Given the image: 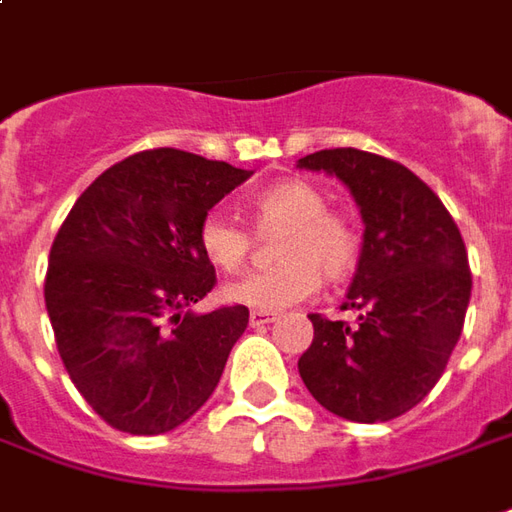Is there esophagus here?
Returning a JSON list of instances; mask_svg holds the SVG:
<instances>
[{"label": "esophagus", "mask_w": 512, "mask_h": 512, "mask_svg": "<svg viewBox=\"0 0 512 512\" xmlns=\"http://www.w3.org/2000/svg\"><path fill=\"white\" fill-rule=\"evenodd\" d=\"M271 321H277V313H266V310H252L249 313V324L252 327H266Z\"/></svg>", "instance_id": "1"}]
</instances>
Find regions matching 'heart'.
Instances as JSON below:
<instances>
[{
	"label": "heart",
	"instance_id": "heart-1",
	"mask_svg": "<svg viewBox=\"0 0 512 512\" xmlns=\"http://www.w3.org/2000/svg\"><path fill=\"white\" fill-rule=\"evenodd\" d=\"M249 213L260 235L282 230L274 246L280 266L252 271L224 285V296L238 305L277 313L310 299L321 285L346 280L357 266L360 238L352 221L330 210L327 194L307 180H280L249 199ZM196 241L202 255L224 274L246 266L252 232L224 213H207Z\"/></svg>",
	"mask_w": 512,
	"mask_h": 512
}]
</instances>
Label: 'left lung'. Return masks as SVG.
I'll list each match as a JSON object with an SVG mask.
<instances>
[{
	"instance_id": "left-lung-1",
	"label": "left lung",
	"mask_w": 512,
	"mask_h": 512,
	"mask_svg": "<svg viewBox=\"0 0 512 512\" xmlns=\"http://www.w3.org/2000/svg\"><path fill=\"white\" fill-rule=\"evenodd\" d=\"M299 169L335 174L366 224L343 310L357 324L310 313L313 343L299 374L318 405L360 424L391 421L441 380L463 332L471 268L455 219L402 163L363 149H321Z\"/></svg>"
}]
</instances>
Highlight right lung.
Instances as JSON below:
<instances>
[{
    "label": "right lung",
    "mask_w": 512,
    "mask_h": 512,
    "mask_svg": "<svg viewBox=\"0 0 512 512\" xmlns=\"http://www.w3.org/2000/svg\"><path fill=\"white\" fill-rule=\"evenodd\" d=\"M249 174L171 146L146 149L99 174L60 224L46 310L71 382L110 427L169 432L219 385L249 310H188L216 285L196 232Z\"/></svg>",
    "instance_id": "add662e5"
}]
</instances>
